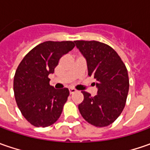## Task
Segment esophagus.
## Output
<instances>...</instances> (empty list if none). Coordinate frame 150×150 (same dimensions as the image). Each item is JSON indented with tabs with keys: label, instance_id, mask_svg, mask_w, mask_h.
Segmentation results:
<instances>
[{
	"label": "esophagus",
	"instance_id": "esophagus-1",
	"mask_svg": "<svg viewBox=\"0 0 150 150\" xmlns=\"http://www.w3.org/2000/svg\"><path fill=\"white\" fill-rule=\"evenodd\" d=\"M77 92V90L75 89V88H69V93H70V94H72V93H76Z\"/></svg>",
	"mask_w": 150,
	"mask_h": 150
}]
</instances>
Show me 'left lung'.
<instances>
[{"label": "left lung", "instance_id": "1", "mask_svg": "<svg viewBox=\"0 0 150 150\" xmlns=\"http://www.w3.org/2000/svg\"><path fill=\"white\" fill-rule=\"evenodd\" d=\"M75 44L86 59L88 76L95 78L98 88L94 97L82 91L84 98L78 105L79 112L92 125L108 126L118 118L125 106L129 88L127 68L107 44L97 41H75Z\"/></svg>", "mask_w": 150, "mask_h": 150}]
</instances>
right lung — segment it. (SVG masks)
<instances>
[{
  "label": "right lung",
  "mask_w": 150,
  "mask_h": 150,
  "mask_svg": "<svg viewBox=\"0 0 150 150\" xmlns=\"http://www.w3.org/2000/svg\"><path fill=\"white\" fill-rule=\"evenodd\" d=\"M75 42H45L35 47L21 62L14 77L16 102L24 118L35 127H47L59 118L69 91L50 86L48 76Z\"/></svg>",
  "instance_id": "1"
}]
</instances>
